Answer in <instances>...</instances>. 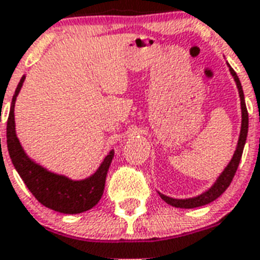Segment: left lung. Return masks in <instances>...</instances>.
<instances>
[{"label": "left lung", "mask_w": 260, "mask_h": 260, "mask_svg": "<svg viewBox=\"0 0 260 260\" xmlns=\"http://www.w3.org/2000/svg\"><path fill=\"white\" fill-rule=\"evenodd\" d=\"M230 72H231V75L234 76L236 86H238V89H239L240 105H242V129H240L239 141H238V147H236V151L235 153H234V157L231 159L229 166L225 167V170L223 171V174L219 176L216 183H215L208 191L202 193V195L196 196V198H191V199H172V198H168V196L159 193L160 198H161L166 203L171 204V206L178 207V208H195V207L206 206V204L211 203V202H214V200L218 199L219 196H220L225 189L229 188V185L231 184V181H233L234 176H235V172L236 170H238L240 159H242L244 144H246L247 132H248V112H247L246 103H244V94L243 89H242V84H240L239 81V77L236 76L235 71H234L231 67H230Z\"/></svg>", "instance_id": "1"}]
</instances>
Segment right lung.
<instances>
[{"mask_svg": "<svg viewBox=\"0 0 260 260\" xmlns=\"http://www.w3.org/2000/svg\"><path fill=\"white\" fill-rule=\"evenodd\" d=\"M24 80L25 77H22L17 85L6 124V143L14 168L36 199L50 210L62 214H80L90 210L103 196L105 178L115 153L109 152L94 175L80 181L48 172L45 168L33 163L21 147L14 128V104Z\"/></svg>", "mask_w": 260, "mask_h": 260, "instance_id": "1", "label": "right lung"}]
</instances>
